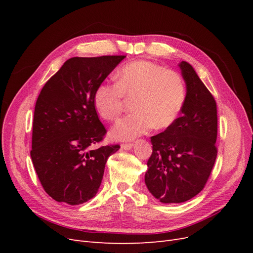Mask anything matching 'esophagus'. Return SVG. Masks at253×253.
Segmentation results:
<instances>
[{
    "instance_id": "34e87169",
    "label": "esophagus",
    "mask_w": 253,
    "mask_h": 253,
    "mask_svg": "<svg viewBox=\"0 0 253 253\" xmlns=\"http://www.w3.org/2000/svg\"><path fill=\"white\" fill-rule=\"evenodd\" d=\"M133 148V143L132 142H128V143H122L121 144V149L124 150H129Z\"/></svg>"
}]
</instances>
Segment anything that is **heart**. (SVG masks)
Listing matches in <instances>:
<instances>
[{"mask_svg":"<svg viewBox=\"0 0 253 253\" xmlns=\"http://www.w3.org/2000/svg\"><path fill=\"white\" fill-rule=\"evenodd\" d=\"M115 84H100L94 94V106L101 118L114 121L133 100L134 113L118 121L112 129L114 138L131 140L152 127L172 126L185 105L186 82L182 76L163 65L137 60L122 66Z\"/></svg>","mask_w":253,"mask_h":253,"instance_id":"b5f03b06","label":"heart"}]
</instances>
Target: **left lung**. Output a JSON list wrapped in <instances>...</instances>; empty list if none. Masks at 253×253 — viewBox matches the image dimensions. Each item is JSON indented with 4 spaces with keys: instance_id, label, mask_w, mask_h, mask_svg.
<instances>
[{
    "instance_id": "obj_1",
    "label": "left lung",
    "mask_w": 253,
    "mask_h": 253,
    "mask_svg": "<svg viewBox=\"0 0 253 253\" xmlns=\"http://www.w3.org/2000/svg\"><path fill=\"white\" fill-rule=\"evenodd\" d=\"M187 84L180 117L163 133L151 137L153 151L144 181L165 204L187 202L208 181L217 156L215 99L186 61L179 64Z\"/></svg>"
}]
</instances>
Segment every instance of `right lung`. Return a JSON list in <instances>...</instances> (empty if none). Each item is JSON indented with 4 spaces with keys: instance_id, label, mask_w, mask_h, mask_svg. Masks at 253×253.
Returning <instances> with one entry per match:
<instances>
[{
    "instance_id": "right-lung-1",
    "label": "right lung",
    "mask_w": 253,
    "mask_h": 253,
    "mask_svg": "<svg viewBox=\"0 0 253 253\" xmlns=\"http://www.w3.org/2000/svg\"><path fill=\"white\" fill-rule=\"evenodd\" d=\"M125 58L68 59L37 99L30 156L45 192L59 203L80 205L93 198L106 160L120 149L119 144L93 149L106 134L94 94Z\"/></svg>"
}]
</instances>
